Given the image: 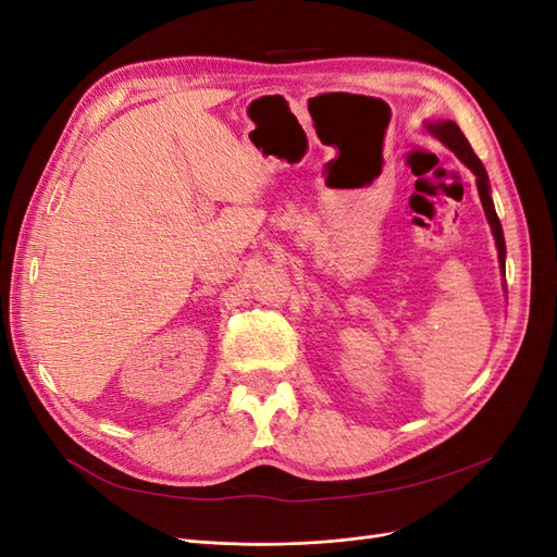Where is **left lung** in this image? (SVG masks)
<instances>
[{
	"instance_id": "1",
	"label": "left lung",
	"mask_w": 557,
	"mask_h": 557,
	"mask_svg": "<svg viewBox=\"0 0 557 557\" xmlns=\"http://www.w3.org/2000/svg\"><path fill=\"white\" fill-rule=\"evenodd\" d=\"M430 132L434 134L436 139L444 141L455 156H458L471 172L476 174V185H479V197H481V205H483V211L487 215V223H491L493 227V234H495V242H497V250H499V260L504 264V252H507V248H504V234H502V225H499V218L495 213V207H493V199H491V185H487V174H485V166L483 162L479 160V156L471 150L467 137L462 134V129L455 125L453 121H442V123H432L430 125Z\"/></svg>"
}]
</instances>
